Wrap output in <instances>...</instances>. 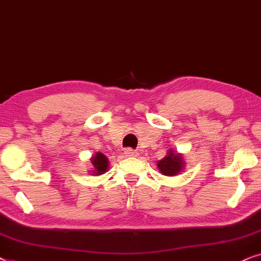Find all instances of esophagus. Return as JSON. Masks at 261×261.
<instances>
[{"instance_id":"obj_1","label":"esophagus","mask_w":261,"mask_h":261,"mask_svg":"<svg viewBox=\"0 0 261 261\" xmlns=\"http://www.w3.org/2000/svg\"><path fill=\"white\" fill-rule=\"evenodd\" d=\"M124 154H125V156H128V158H136V156L138 155V152L136 150H133V149L128 148V149H125Z\"/></svg>"}]
</instances>
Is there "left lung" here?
<instances>
[{
  "label": "left lung",
  "instance_id": "8db88e82",
  "mask_svg": "<svg viewBox=\"0 0 261 261\" xmlns=\"http://www.w3.org/2000/svg\"><path fill=\"white\" fill-rule=\"evenodd\" d=\"M158 167L162 175L175 176L184 171L185 161H184L182 154L169 149L165 158L158 161Z\"/></svg>",
  "mask_w": 261,
  "mask_h": 261
}]
</instances>
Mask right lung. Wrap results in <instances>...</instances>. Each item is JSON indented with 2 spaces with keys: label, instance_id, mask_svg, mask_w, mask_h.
Wrapping results in <instances>:
<instances>
[{
  "label": "right lung",
  "instance_id": "add662e5",
  "mask_svg": "<svg viewBox=\"0 0 261 261\" xmlns=\"http://www.w3.org/2000/svg\"><path fill=\"white\" fill-rule=\"evenodd\" d=\"M90 162H92L93 168L90 169L89 173H92L93 175H102L109 171L110 161L102 152H95V154L92 156V159H90Z\"/></svg>",
  "mask_w": 261,
  "mask_h": 261
}]
</instances>
